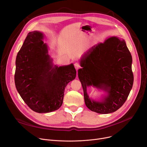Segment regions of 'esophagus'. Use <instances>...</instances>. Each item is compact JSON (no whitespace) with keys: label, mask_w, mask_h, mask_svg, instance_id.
Wrapping results in <instances>:
<instances>
[{"label":"esophagus","mask_w":147,"mask_h":147,"mask_svg":"<svg viewBox=\"0 0 147 147\" xmlns=\"http://www.w3.org/2000/svg\"><path fill=\"white\" fill-rule=\"evenodd\" d=\"M74 65V67L76 69H78L80 67V64L79 63H75Z\"/></svg>","instance_id":"1"}]
</instances>
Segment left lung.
Segmentation results:
<instances>
[{"instance_id":"1","label":"left lung","mask_w":147,"mask_h":147,"mask_svg":"<svg viewBox=\"0 0 147 147\" xmlns=\"http://www.w3.org/2000/svg\"><path fill=\"white\" fill-rule=\"evenodd\" d=\"M132 63V55L125 41L117 37H110L87 52L81 59L82 68L78 70V76L84 102L89 110L109 114L124 104L133 86ZM89 86L103 88L109 95L101 102L92 101L86 92Z\"/></svg>"}]
</instances>
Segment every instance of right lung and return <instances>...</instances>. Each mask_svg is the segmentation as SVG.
I'll return each mask as SVG.
<instances>
[{
	"instance_id": "add662e5",
	"label": "right lung",
	"mask_w": 147,
	"mask_h": 147,
	"mask_svg": "<svg viewBox=\"0 0 147 147\" xmlns=\"http://www.w3.org/2000/svg\"><path fill=\"white\" fill-rule=\"evenodd\" d=\"M43 36L37 31L28 33L16 58L15 84L23 101L38 113L57 110L63 104L67 84L76 70L71 64L53 67Z\"/></svg>"
}]
</instances>
